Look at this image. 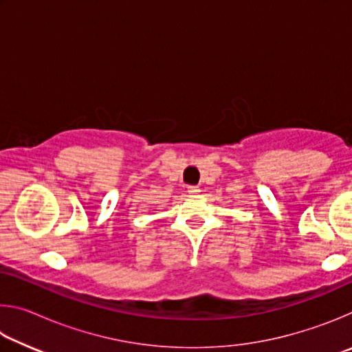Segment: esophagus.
I'll return each mask as SVG.
<instances>
[{"instance_id": "obj_1", "label": "esophagus", "mask_w": 352, "mask_h": 352, "mask_svg": "<svg viewBox=\"0 0 352 352\" xmlns=\"http://www.w3.org/2000/svg\"><path fill=\"white\" fill-rule=\"evenodd\" d=\"M188 192L190 195H197L200 192V189H199V186H188Z\"/></svg>"}]
</instances>
